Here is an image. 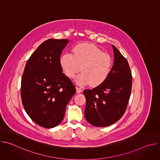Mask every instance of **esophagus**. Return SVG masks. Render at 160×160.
Returning <instances> with one entry per match:
<instances>
[{"label": "esophagus", "instance_id": "34e87169", "mask_svg": "<svg viewBox=\"0 0 160 160\" xmlns=\"http://www.w3.org/2000/svg\"><path fill=\"white\" fill-rule=\"evenodd\" d=\"M76 90H77V92L78 93V94L82 92V91H83L81 88H79V87H76Z\"/></svg>", "mask_w": 160, "mask_h": 160}]
</instances>
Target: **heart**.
Listing matches in <instances>:
<instances>
[{
  "mask_svg": "<svg viewBox=\"0 0 160 160\" xmlns=\"http://www.w3.org/2000/svg\"><path fill=\"white\" fill-rule=\"evenodd\" d=\"M59 62L66 77L72 78L80 70L82 73L76 77V82L80 85L89 83L92 87H97L103 83L112 68L111 57L96 45L87 43L75 45L72 54H63Z\"/></svg>",
  "mask_w": 160,
  "mask_h": 160,
  "instance_id": "1",
  "label": "heart"
}]
</instances>
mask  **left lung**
<instances>
[{"label":"left lung","instance_id":"8db88e82","mask_svg":"<svg viewBox=\"0 0 160 160\" xmlns=\"http://www.w3.org/2000/svg\"><path fill=\"white\" fill-rule=\"evenodd\" d=\"M114 63L107 79L92 89L83 90L85 117L95 127H108L125 113L131 94L132 77L128 62L112 45Z\"/></svg>","mask_w":160,"mask_h":160}]
</instances>
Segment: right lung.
Segmentation results:
<instances>
[{
    "mask_svg": "<svg viewBox=\"0 0 160 160\" xmlns=\"http://www.w3.org/2000/svg\"><path fill=\"white\" fill-rule=\"evenodd\" d=\"M68 42L52 38L43 42L27 61L22 76V105L30 118L44 128L55 127L62 122L66 105L76 92L59 62Z\"/></svg>",
    "mask_w": 160,
    "mask_h": 160,
    "instance_id": "obj_1",
    "label": "right lung"
}]
</instances>
